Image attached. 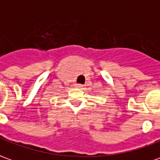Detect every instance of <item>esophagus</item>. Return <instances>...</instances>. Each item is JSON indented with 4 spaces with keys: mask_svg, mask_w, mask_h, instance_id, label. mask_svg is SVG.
Returning a JSON list of instances; mask_svg holds the SVG:
<instances>
[{
    "mask_svg": "<svg viewBox=\"0 0 160 160\" xmlns=\"http://www.w3.org/2000/svg\"><path fill=\"white\" fill-rule=\"evenodd\" d=\"M75 86L78 87V88H81V87H82V84H79V83H76V84H75Z\"/></svg>",
    "mask_w": 160,
    "mask_h": 160,
    "instance_id": "esophagus-1",
    "label": "esophagus"
}]
</instances>
